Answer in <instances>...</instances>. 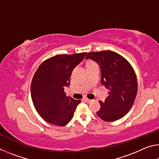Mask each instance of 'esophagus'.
<instances>
[{
  "instance_id": "34e87169",
  "label": "esophagus",
  "mask_w": 159,
  "mask_h": 159,
  "mask_svg": "<svg viewBox=\"0 0 159 159\" xmlns=\"http://www.w3.org/2000/svg\"><path fill=\"white\" fill-rule=\"evenodd\" d=\"M83 100H84L86 102V103H90V102H92V100H91V99H88V98H84V99H83Z\"/></svg>"
}]
</instances>
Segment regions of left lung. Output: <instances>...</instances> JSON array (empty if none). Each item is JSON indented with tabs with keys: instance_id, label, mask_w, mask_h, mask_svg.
<instances>
[{
	"instance_id": "8db88e82",
	"label": "left lung",
	"mask_w": 159,
	"mask_h": 159,
	"mask_svg": "<svg viewBox=\"0 0 159 159\" xmlns=\"http://www.w3.org/2000/svg\"><path fill=\"white\" fill-rule=\"evenodd\" d=\"M85 59L96 61L101 71V83L109 89L105 101H99L97 112L104 121H114L130 111L138 93V82L130 64L118 53L110 50L88 53Z\"/></svg>"
}]
</instances>
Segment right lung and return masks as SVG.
<instances>
[{
	"label": "right lung",
	"instance_id": "add662e5",
	"mask_svg": "<svg viewBox=\"0 0 159 159\" xmlns=\"http://www.w3.org/2000/svg\"><path fill=\"white\" fill-rule=\"evenodd\" d=\"M86 54L54 56L38 68L31 81V95L35 109L46 122L64 126L73 118L80 100L66 97L64 88L69 86L72 71Z\"/></svg>",
	"mask_w": 159,
	"mask_h": 159
}]
</instances>
